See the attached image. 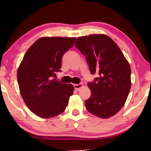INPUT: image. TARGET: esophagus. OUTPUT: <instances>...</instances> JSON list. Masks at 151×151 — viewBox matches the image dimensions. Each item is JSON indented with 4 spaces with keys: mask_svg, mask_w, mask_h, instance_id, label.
<instances>
[{
    "mask_svg": "<svg viewBox=\"0 0 151 151\" xmlns=\"http://www.w3.org/2000/svg\"><path fill=\"white\" fill-rule=\"evenodd\" d=\"M83 84H75V85H74V87H75V89L76 91H79V89L83 87Z\"/></svg>",
    "mask_w": 151,
    "mask_h": 151,
    "instance_id": "esophagus-1",
    "label": "esophagus"
}]
</instances>
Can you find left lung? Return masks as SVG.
Segmentation results:
<instances>
[{
	"label": "left lung",
	"mask_w": 151,
	"mask_h": 151,
	"mask_svg": "<svg viewBox=\"0 0 151 151\" xmlns=\"http://www.w3.org/2000/svg\"><path fill=\"white\" fill-rule=\"evenodd\" d=\"M75 47L86 57L92 74L99 73L85 101L86 110L99 118L116 114L126 102L131 86V66L115 42L107 35L93 34L78 37Z\"/></svg>",
	"instance_id": "obj_1"
}]
</instances>
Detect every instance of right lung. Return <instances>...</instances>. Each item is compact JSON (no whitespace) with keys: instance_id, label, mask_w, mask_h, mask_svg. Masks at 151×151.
Returning a JSON list of instances; mask_svg holds the SVG:
<instances>
[{"instance_id":"1","label":"right lung","mask_w":151,"mask_h":151,"mask_svg":"<svg viewBox=\"0 0 151 151\" xmlns=\"http://www.w3.org/2000/svg\"><path fill=\"white\" fill-rule=\"evenodd\" d=\"M75 40L76 37L40 38L27 50L18 68L17 81L22 99L40 118L63 113L73 95L72 84L61 83L53 76L60 70L63 56Z\"/></svg>"}]
</instances>
